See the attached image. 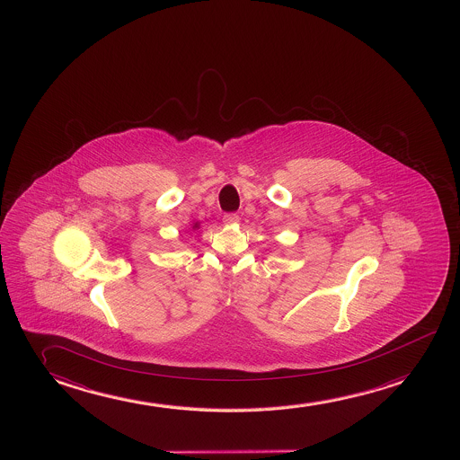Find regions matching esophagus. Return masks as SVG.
Here are the masks:
<instances>
[{"mask_svg": "<svg viewBox=\"0 0 460 460\" xmlns=\"http://www.w3.org/2000/svg\"><path fill=\"white\" fill-rule=\"evenodd\" d=\"M222 219H224L226 224H236V222H240V216L236 213H226L224 214Z\"/></svg>", "mask_w": 460, "mask_h": 460, "instance_id": "1", "label": "esophagus"}]
</instances>
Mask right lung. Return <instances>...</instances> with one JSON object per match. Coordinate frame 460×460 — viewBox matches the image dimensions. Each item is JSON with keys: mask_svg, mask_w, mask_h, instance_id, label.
<instances>
[{"mask_svg": "<svg viewBox=\"0 0 460 460\" xmlns=\"http://www.w3.org/2000/svg\"><path fill=\"white\" fill-rule=\"evenodd\" d=\"M199 226V224H195L194 228H197Z\"/></svg>", "mask_w": 460, "mask_h": 460, "instance_id": "1", "label": "right lung"}]
</instances>
